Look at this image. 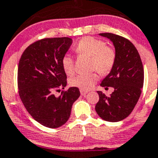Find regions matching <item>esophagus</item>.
Instances as JSON below:
<instances>
[{
	"label": "esophagus",
	"mask_w": 158,
	"mask_h": 158,
	"mask_svg": "<svg viewBox=\"0 0 158 158\" xmlns=\"http://www.w3.org/2000/svg\"><path fill=\"white\" fill-rule=\"evenodd\" d=\"M80 92H81V94L82 95V96H85V95L87 94V90H80Z\"/></svg>",
	"instance_id": "obj_1"
}]
</instances>
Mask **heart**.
<instances>
[{"instance_id": "1", "label": "heart", "mask_w": 158, "mask_h": 158, "mask_svg": "<svg viewBox=\"0 0 158 158\" xmlns=\"http://www.w3.org/2000/svg\"><path fill=\"white\" fill-rule=\"evenodd\" d=\"M75 51L78 55L90 57V69L96 70L101 74L108 73L114 64L115 51L100 39L92 37H84L77 44ZM61 65L67 75L74 74V60L69 54H65L62 57ZM98 79V75L95 73L80 74L71 79L70 84L81 90H88L94 87Z\"/></svg>"}]
</instances>
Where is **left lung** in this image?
<instances>
[{
	"label": "left lung",
	"instance_id": "left-lung-1",
	"mask_svg": "<svg viewBox=\"0 0 158 158\" xmlns=\"http://www.w3.org/2000/svg\"><path fill=\"white\" fill-rule=\"evenodd\" d=\"M110 39L115 48V62L108 75L101 81V87H114L107 97L98 91L99 101L95 110L100 118L109 122H118L127 118L134 110L143 85V68L139 53L127 39L111 34H99Z\"/></svg>",
	"mask_w": 158,
	"mask_h": 158
}]
</instances>
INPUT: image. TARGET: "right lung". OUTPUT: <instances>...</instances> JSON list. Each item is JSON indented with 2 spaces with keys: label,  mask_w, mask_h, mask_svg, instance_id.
<instances>
[{
  "label": "right lung",
  "mask_w": 158,
  "mask_h": 158,
  "mask_svg": "<svg viewBox=\"0 0 158 158\" xmlns=\"http://www.w3.org/2000/svg\"><path fill=\"white\" fill-rule=\"evenodd\" d=\"M71 44L72 39L66 37L39 40L26 48L19 60L20 98L32 118L50 128H57L68 121L73 104L80 97L76 87L62 91L59 97L53 94L67 85L61 60Z\"/></svg>",
  "instance_id": "1"
}]
</instances>
